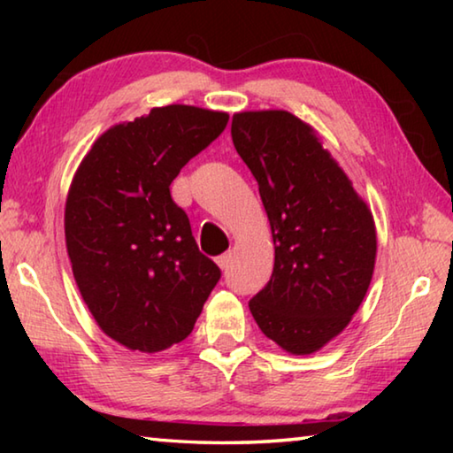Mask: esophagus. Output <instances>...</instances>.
Wrapping results in <instances>:
<instances>
[{
	"instance_id": "esophagus-1",
	"label": "esophagus",
	"mask_w": 453,
	"mask_h": 453,
	"mask_svg": "<svg viewBox=\"0 0 453 453\" xmlns=\"http://www.w3.org/2000/svg\"><path fill=\"white\" fill-rule=\"evenodd\" d=\"M229 259H232V254L229 251H226V254H221L216 257V264L221 267V270H226V267L229 265Z\"/></svg>"
}]
</instances>
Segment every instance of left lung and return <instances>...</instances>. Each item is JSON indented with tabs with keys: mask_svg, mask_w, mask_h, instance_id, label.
I'll return each instance as SVG.
<instances>
[{
	"mask_svg": "<svg viewBox=\"0 0 453 453\" xmlns=\"http://www.w3.org/2000/svg\"><path fill=\"white\" fill-rule=\"evenodd\" d=\"M232 140L259 186L275 245L273 272L250 300L262 332L305 356L342 332L375 264L372 211L316 132L289 111H243Z\"/></svg>",
	"mask_w": 453,
	"mask_h": 453,
	"instance_id": "1",
	"label": "left lung"
}]
</instances>
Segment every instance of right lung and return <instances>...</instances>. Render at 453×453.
Masks as SVG:
<instances>
[{
	"mask_svg": "<svg viewBox=\"0 0 453 453\" xmlns=\"http://www.w3.org/2000/svg\"><path fill=\"white\" fill-rule=\"evenodd\" d=\"M229 116L153 107L91 145L65 203V245L83 302L104 332L137 351L191 334L219 267L199 251L170 186Z\"/></svg>",
	"mask_w": 453,
	"mask_h": 453,
	"instance_id": "1",
	"label": "right lung"
}]
</instances>
